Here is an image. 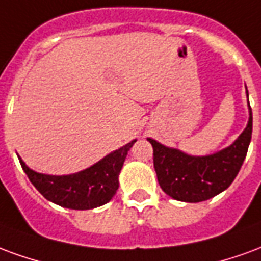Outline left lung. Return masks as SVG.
Returning a JSON list of instances; mask_svg holds the SVG:
<instances>
[{"mask_svg":"<svg viewBox=\"0 0 261 261\" xmlns=\"http://www.w3.org/2000/svg\"><path fill=\"white\" fill-rule=\"evenodd\" d=\"M246 96L249 97L248 90ZM252 126V108L249 106L248 125L239 138L225 149L201 157L147 139L153 146L154 170L161 189L175 200L188 203L208 200L225 191L237 178L246 157Z\"/></svg>","mask_w":261,"mask_h":261,"instance_id":"left-lung-1","label":"left lung"}]
</instances>
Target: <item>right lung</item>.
Returning <instances> with one entry per match:
<instances>
[{
    "label": "right lung",
    "mask_w": 261,
    "mask_h": 261,
    "mask_svg": "<svg viewBox=\"0 0 261 261\" xmlns=\"http://www.w3.org/2000/svg\"><path fill=\"white\" fill-rule=\"evenodd\" d=\"M136 139L112 151L86 170L70 175H45L30 170L19 157L30 182L47 200L72 210H90L106 204L117 193L118 176Z\"/></svg>",
    "instance_id": "add662e5"
}]
</instances>
